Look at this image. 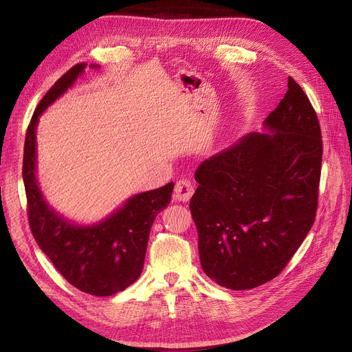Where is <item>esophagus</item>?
I'll return each mask as SVG.
<instances>
[{
  "instance_id": "1",
  "label": "esophagus",
  "mask_w": 352,
  "mask_h": 352,
  "mask_svg": "<svg viewBox=\"0 0 352 352\" xmlns=\"http://www.w3.org/2000/svg\"><path fill=\"white\" fill-rule=\"evenodd\" d=\"M194 185L190 182L189 179H180L175 185V190H173V198L176 201H189L190 197L194 195Z\"/></svg>"
}]
</instances>
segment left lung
Segmentation results:
<instances>
[{
  "label": "left lung",
  "instance_id": "obj_1",
  "mask_svg": "<svg viewBox=\"0 0 352 352\" xmlns=\"http://www.w3.org/2000/svg\"><path fill=\"white\" fill-rule=\"evenodd\" d=\"M264 127L269 132H251L202 162L189 202L202 270L233 291L274 279L316 219L322 131L291 76Z\"/></svg>",
  "mask_w": 352,
  "mask_h": 352
}]
</instances>
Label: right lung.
Masks as SVG:
<instances>
[{
  "label": "right lung",
  "instance_id": "obj_1",
  "mask_svg": "<svg viewBox=\"0 0 352 352\" xmlns=\"http://www.w3.org/2000/svg\"><path fill=\"white\" fill-rule=\"evenodd\" d=\"M85 67V63L73 66L38 104L26 132L23 182L29 226L42 252L79 291L110 296L140 278L154 219L168 206L175 184L129 198L111 216L91 226L74 225L47 204L36 180L38 119L72 87Z\"/></svg>",
  "mask_w": 352,
  "mask_h": 352
}]
</instances>
